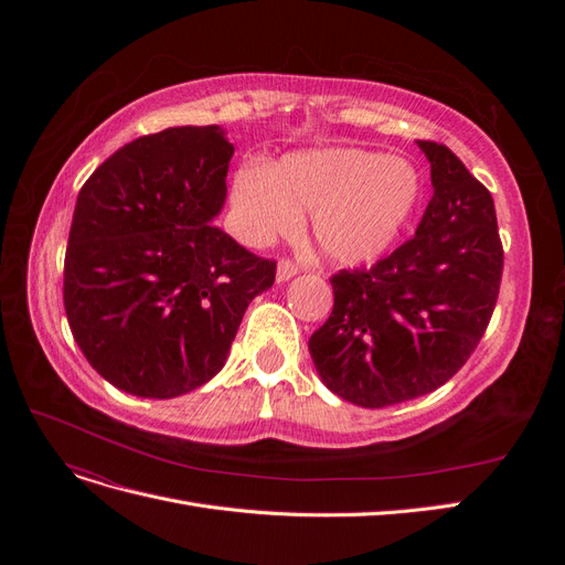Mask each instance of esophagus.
<instances>
[{
	"label": "esophagus",
	"mask_w": 565,
	"mask_h": 565,
	"mask_svg": "<svg viewBox=\"0 0 565 565\" xmlns=\"http://www.w3.org/2000/svg\"><path fill=\"white\" fill-rule=\"evenodd\" d=\"M297 273H299V266L295 262L282 259V262H278V268H276V280L287 282V280H292Z\"/></svg>",
	"instance_id": "obj_1"
}]
</instances>
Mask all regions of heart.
Masks as SVG:
<instances>
[{
    "instance_id": "heart-1",
    "label": "heart",
    "mask_w": 565,
    "mask_h": 565,
    "mask_svg": "<svg viewBox=\"0 0 565 565\" xmlns=\"http://www.w3.org/2000/svg\"><path fill=\"white\" fill-rule=\"evenodd\" d=\"M422 200V179L407 160L363 148H311L280 162L243 164L231 181L237 233L264 245L311 212L320 256L361 266L386 254Z\"/></svg>"
}]
</instances>
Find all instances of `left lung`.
<instances>
[{
    "instance_id": "left-lung-1",
    "label": "left lung",
    "mask_w": 565,
    "mask_h": 565,
    "mask_svg": "<svg viewBox=\"0 0 565 565\" xmlns=\"http://www.w3.org/2000/svg\"><path fill=\"white\" fill-rule=\"evenodd\" d=\"M434 195L413 241L370 270H339L334 309L309 339L322 384L361 407L446 384L481 341L502 280L488 188L446 146L417 141Z\"/></svg>"
}]
</instances>
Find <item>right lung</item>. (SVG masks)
Returning <instances> with one entry per match:
<instances>
[{
  "label": "right lung",
  "mask_w": 565,
  "mask_h": 565,
  "mask_svg": "<svg viewBox=\"0 0 565 565\" xmlns=\"http://www.w3.org/2000/svg\"><path fill=\"white\" fill-rule=\"evenodd\" d=\"M231 158L221 127H169L115 150L77 195L65 316L89 365L131 396L207 384L276 280V262L214 226Z\"/></svg>",
  "instance_id": "1"
}]
</instances>
